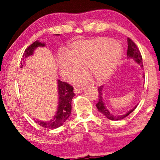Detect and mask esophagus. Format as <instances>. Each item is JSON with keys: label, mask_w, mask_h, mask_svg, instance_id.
Returning a JSON list of instances; mask_svg holds the SVG:
<instances>
[{"label": "esophagus", "mask_w": 160, "mask_h": 160, "mask_svg": "<svg viewBox=\"0 0 160 160\" xmlns=\"http://www.w3.org/2000/svg\"><path fill=\"white\" fill-rule=\"evenodd\" d=\"M83 89H84L83 87H75V88H74V92H75L76 94H78V93L82 92Z\"/></svg>", "instance_id": "1"}]
</instances>
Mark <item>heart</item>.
Listing matches in <instances>:
<instances>
[{"mask_svg": "<svg viewBox=\"0 0 160 160\" xmlns=\"http://www.w3.org/2000/svg\"><path fill=\"white\" fill-rule=\"evenodd\" d=\"M122 48L117 41L108 38L79 40L71 43L66 53L58 57L61 76L71 80L84 71L85 66L97 82H104L110 77L119 63ZM88 80L87 76L76 78V83Z\"/></svg>", "mask_w": 160, "mask_h": 160, "instance_id": "heart-1", "label": "heart"}]
</instances>
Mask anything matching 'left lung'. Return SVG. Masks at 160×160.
<instances>
[{"label": "left lung", "instance_id": "left-lung-1", "mask_svg": "<svg viewBox=\"0 0 160 160\" xmlns=\"http://www.w3.org/2000/svg\"><path fill=\"white\" fill-rule=\"evenodd\" d=\"M128 52H127V55H128V58H133L135 60V62H136L138 64L141 65V67H143V60H142V56L141 52L139 51V49L138 48L136 44L133 42L132 39L130 38H128ZM144 77V75L143 76ZM103 86L98 87V103L96 104V107L98 109V111H100V113H102L105 117L108 118V119L111 120H120L124 119L128 117V115H130L131 113L136 108V106H135L132 109H131L130 111H129L128 112L124 113L123 115H113L112 113L109 112V111L106 108V106H105L103 99H102V90H103Z\"/></svg>", "mask_w": 160, "mask_h": 160}]
</instances>
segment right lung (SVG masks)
<instances>
[{"label":"right lung","mask_w":160,"mask_h":160,"mask_svg":"<svg viewBox=\"0 0 160 160\" xmlns=\"http://www.w3.org/2000/svg\"><path fill=\"white\" fill-rule=\"evenodd\" d=\"M58 35L59 34H56ZM45 43L40 42V41H35L31 45L29 46L25 50L23 54V58H22L21 61V68H23V65L25 62V59L33 54L34 50L38 47H45ZM58 96L59 101L58 111L52 120L49 122H42L36 120V122L43 128L48 129H55L59 127L62 126L63 123L66 121L71 113V100L73 99L75 94L73 93V87L68 84L67 82H62L60 80H58Z\"/></svg>","instance_id":"1"}]
</instances>
